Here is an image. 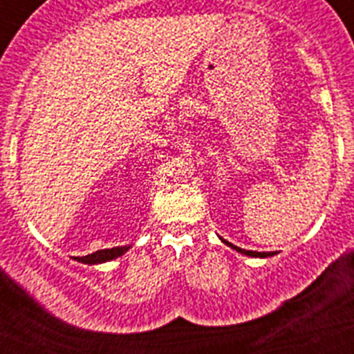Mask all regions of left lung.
I'll return each instance as SVG.
<instances>
[{
    "label": "left lung",
    "mask_w": 354,
    "mask_h": 354,
    "mask_svg": "<svg viewBox=\"0 0 354 354\" xmlns=\"http://www.w3.org/2000/svg\"><path fill=\"white\" fill-rule=\"evenodd\" d=\"M220 239H221V243H225V245H227V246H230V248H232V250H236V252L243 253V255H246V257L266 259V257H273L274 253H277V252H252V250H243V248H239V246H236V245H232V243H228V241H225L223 237H220Z\"/></svg>",
    "instance_id": "obj_1"
}]
</instances>
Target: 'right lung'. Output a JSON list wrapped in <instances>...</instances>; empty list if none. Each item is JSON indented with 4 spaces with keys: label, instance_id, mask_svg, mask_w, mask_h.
Masks as SVG:
<instances>
[{
    "label": "right lung",
    "instance_id": "1",
    "mask_svg": "<svg viewBox=\"0 0 354 354\" xmlns=\"http://www.w3.org/2000/svg\"><path fill=\"white\" fill-rule=\"evenodd\" d=\"M129 248H131V245L115 246V248H111V250H109V248L97 250V252L90 253V255H84V257H76L74 261L83 262V264H88V266L104 264V262L115 261V259L122 257V255H124V253H126Z\"/></svg>",
    "mask_w": 354,
    "mask_h": 354
}]
</instances>
